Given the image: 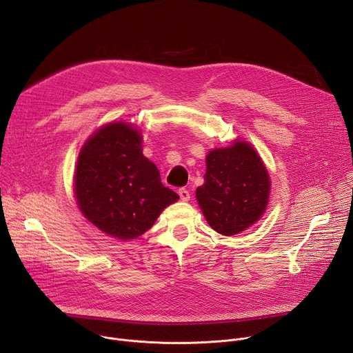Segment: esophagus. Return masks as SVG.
<instances>
[{
  "mask_svg": "<svg viewBox=\"0 0 353 353\" xmlns=\"http://www.w3.org/2000/svg\"><path fill=\"white\" fill-rule=\"evenodd\" d=\"M179 195H180V199L184 201V203H187V201L190 199V191L187 188H180Z\"/></svg>",
  "mask_w": 353,
  "mask_h": 353,
  "instance_id": "34e87169",
  "label": "esophagus"
}]
</instances>
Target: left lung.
<instances>
[{"mask_svg":"<svg viewBox=\"0 0 353 353\" xmlns=\"http://www.w3.org/2000/svg\"><path fill=\"white\" fill-rule=\"evenodd\" d=\"M204 184L195 196L210 226L223 236L237 234L265 212L271 181L268 172L248 142L234 141L207 155Z\"/></svg>","mask_w":353,"mask_h":353,"instance_id":"8db88e82","label":"left lung"}]
</instances>
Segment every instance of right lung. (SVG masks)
Here are the masks:
<instances>
[{
  "mask_svg": "<svg viewBox=\"0 0 353 353\" xmlns=\"http://www.w3.org/2000/svg\"><path fill=\"white\" fill-rule=\"evenodd\" d=\"M142 137L128 123H109L82 146L74 191L83 216L106 234L130 240L152 228L179 195L142 155Z\"/></svg>",
  "mask_w": 353,
  "mask_h": 353,
  "instance_id": "right-lung-1",
  "label": "right lung"
}]
</instances>
